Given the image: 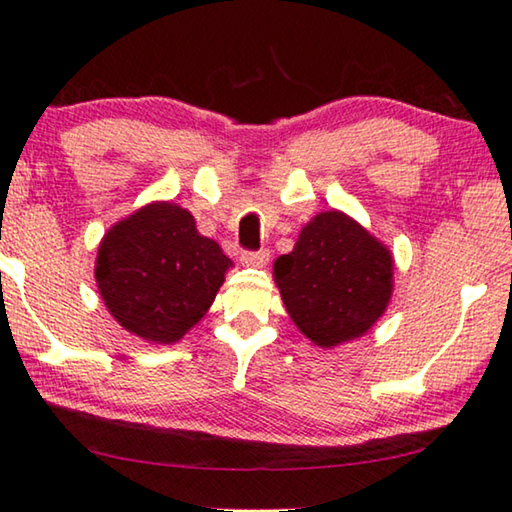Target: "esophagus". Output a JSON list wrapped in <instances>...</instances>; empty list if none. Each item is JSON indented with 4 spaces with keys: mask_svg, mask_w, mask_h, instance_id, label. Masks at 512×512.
Returning a JSON list of instances; mask_svg holds the SVG:
<instances>
[{
    "mask_svg": "<svg viewBox=\"0 0 512 512\" xmlns=\"http://www.w3.org/2000/svg\"><path fill=\"white\" fill-rule=\"evenodd\" d=\"M240 261L249 268H263L265 263L270 261V251L268 249H258V251H242Z\"/></svg>",
    "mask_w": 512,
    "mask_h": 512,
    "instance_id": "obj_1",
    "label": "esophagus"
}]
</instances>
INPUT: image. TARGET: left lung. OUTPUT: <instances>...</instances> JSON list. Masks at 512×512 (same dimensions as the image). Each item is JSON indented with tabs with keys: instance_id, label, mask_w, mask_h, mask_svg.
<instances>
[{
	"instance_id": "8db88e82",
	"label": "left lung",
	"mask_w": 512,
	"mask_h": 512,
	"mask_svg": "<svg viewBox=\"0 0 512 512\" xmlns=\"http://www.w3.org/2000/svg\"><path fill=\"white\" fill-rule=\"evenodd\" d=\"M288 316L328 348L360 337L388 307L392 256L365 228L332 210L302 228L291 254L274 263Z\"/></svg>"
}]
</instances>
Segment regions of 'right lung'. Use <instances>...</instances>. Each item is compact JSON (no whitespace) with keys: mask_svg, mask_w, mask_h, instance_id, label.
Segmentation results:
<instances>
[{"mask_svg":"<svg viewBox=\"0 0 512 512\" xmlns=\"http://www.w3.org/2000/svg\"><path fill=\"white\" fill-rule=\"evenodd\" d=\"M231 265L217 242L196 231L187 210L152 203L106 233L96 284L122 328L173 344L205 316Z\"/></svg>","mask_w":512,"mask_h":512,"instance_id":"obj_1","label":"right lung"}]
</instances>
